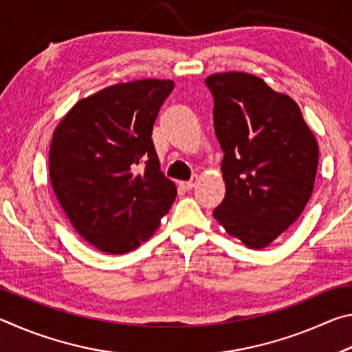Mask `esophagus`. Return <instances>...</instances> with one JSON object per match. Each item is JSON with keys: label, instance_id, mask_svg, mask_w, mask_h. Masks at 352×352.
I'll return each instance as SVG.
<instances>
[{"label": "esophagus", "instance_id": "esophagus-1", "mask_svg": "<svg viewBox=\"0 0 352 352\" xmlns=\"http://www.w3.org/2000/svg\"><path fill=\"white\" fill-rule=\"evenodd\" d=\"M197 180H199L197 175H194L192 178H190L189 182H183V183H180V186H182L184 190H190V189H192V188L195 186V184H197Z\"/></svg>", "mask_w": 352, "mask_h": 352}]
</instances>
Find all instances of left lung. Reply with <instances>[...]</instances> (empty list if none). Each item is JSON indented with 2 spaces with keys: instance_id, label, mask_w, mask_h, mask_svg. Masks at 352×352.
<instances>
[{
  "instance_id": "1",
  "label": "left lung",
  "mask_w": 352,
  "mask_h": 352,
  "mask_svg": "<svg viewBox=\"0 0 352 352\" xmlns=\"http://www.w3.org/2000/svg\"><path fill=\"white\" fill-rule=\"evenodd\" d=\"M214 132L223 152L226 192L214 217L248 248H264L300 217L311 199L318 144L292 98L253 74L205 79Z\"/></svg>"
}]
</instances>
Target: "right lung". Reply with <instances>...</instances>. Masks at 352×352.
I'll return each mask as SVG.
<instances>
[{"instance_id": "1", "label": "right lung", "mask_w": 352, "mask_h": 352, "mask_svg": "<svg viewBox=\"0 0 352 352\" xmlns=\"http://www.w3.org/2000/svg\"><path fill=\"white\" fill-rule=\"evenodd\" d=\"M172 80L118 83L82 99L58 124L50 177L77 233L100 252L129 253L147 241L177 197L160 170L155 119Z\"/></svg>"}]
</instances>
